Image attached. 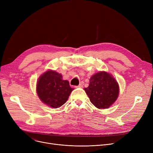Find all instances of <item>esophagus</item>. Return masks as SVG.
Returning <instances> with one entry per match:
<instances>
[{"label": "esophagus", "instance_id": "34e87169", "mask_svg": "<svg viewBox=\"0 0 153 153\" xmlns=\"http://www.w3.org/2000/svg\"><path fill=\"white\" fill-rule=\"evenodd\" d=\"M84 82H80V84H79V85H78L77 87H83V85H84Z\"/></svg>", "mask_w": 153, "mask_h": 153}]
</instances>
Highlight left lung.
Segmentation results:
<instances>
[{"label": "left lung", "mask_w": 153, "mask_h": 153, "mask_svg": "<svg viewBox=\"0 0 153 153\" xmlns=\"http://www.w3.org/2000/svg\"><path fill=\"white\" fill-rule=\"evenodd\" d=\"M84 90L93 105L102 109L112 105L119 93L117 82L106 72H99L93 75L89 87Z\"/></svg>", "instance_id": "1"}]
</instances>
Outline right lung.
Masks as SVG:
<instances>
[{"label": "right lung", "mask_w": 153, "mask_h": 153, "mask_svg": "<svg viewBox=\"0 0 153 153\" xmlns=\"http://www.w3.org/2000/svg\"><path fill=\"white\" fill-rule=\"evenodd\" d=\"M61 74L48 71L40 76L36 87L38 97L46 105L53 108L62 106L73 90L69 81L62 79Z\"/></svg>", "instance_id": "add662e5"}]
</instances>
